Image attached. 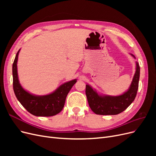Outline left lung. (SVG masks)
<instances>
[{
  "instance_id": "8db88e82",
  "label": "left lung",
  "mask_w": 156,
  "mask_h": 156,
  "mask_svg": "<svg viewBox=\"0 0 156 156\" xmlns=\"http://www.w3.org/2000/svg\"><path fill=\"white\" fill-rule=\"evenodd\" d=\"M135 58L133 55L131 54ZM140 67L136 62V71L127 91L117 96H102L98 94L88 84H86V95L91 110L96 115H116L123 112L133 102L139 88Z\"/></svg>"
}]
</instances>
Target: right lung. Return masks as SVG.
I'll use <instances>...</instances> for the list:
<instances>
[{
	"mask_svg": "<svg viewBox=\"0 0 156 156\" xmlns=\"http://www.w3.org/2000/svg\"><path fill=\"white\" fill-rule=\"evenodd\" d=\"M16 54L12 66L13 88L15 95L28 112L36 116H51L57 115L64 106L66 98L71 88L77 82V79L65 83L56 90L48 95L36 96L26 91L18 79L17 63L18 55Z\"/></svg>",
	"mask_w": 156,
	"mask_h": 156,
	"instance_id": "add662e5",
	"label": "right lung"
}]
</instances>
